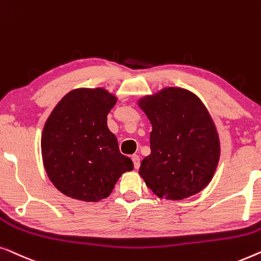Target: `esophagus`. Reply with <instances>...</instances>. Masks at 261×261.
<instances>
[{
  "label": "esophagus",
  "mask_w": 261,
  "mask_h": 261,
  "mask_svg": "<svg viewBox=\"0 0 261 261\" xmlns=\"http://www.w3.org/2000/svg\"><path fill=\"white\" fill-rule=\"evenodd\" d=\"M132 162H134V166H135V169H138L139 166H141V161H139V156L137 155H134L131 157Z\"/></svg>",
  "instance_id": "34e87169"
}]
</instances>
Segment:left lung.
<instances>
[{
    "instance_id": "obj_1",
    "label": "left lung",
    "mask_w": 261,
    "mask_h": 261,
    "mask_svg": "<svg viewBox=\"0 0 261 261\" xmlns=\"http://www.w3.org/2000/svg\"><path fill=\"white\" fill-rule=\"evenodd\" d=\"M139 106L152 124L151 153L139 175L159 197L182 200L199 193L218 167L220 142L207 109L189 91L169 87Z\"/></svg>"
}]
</instances>
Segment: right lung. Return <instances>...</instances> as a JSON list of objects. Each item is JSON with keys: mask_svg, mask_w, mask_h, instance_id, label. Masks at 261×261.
<instances>
[{"mask_svg": "<svg viewBox=\"0 0 261 261\" xmlns=\"http://www.w3.org/2000/svg\"><path fill=\"white\" fill-rule=\"evenodd\" d=\"M116 98L102 89L71 91L59 101L42 131L46 172L56 188L76 200L105 199L123 172L134 169L108 127Z\"/></svg>", "mask_w": 261, "mask_h": 261, "instance_id": "add662e5", "label": "right lung"}]
</instances>
